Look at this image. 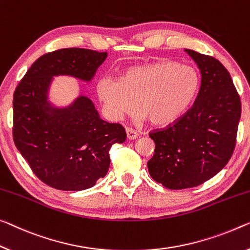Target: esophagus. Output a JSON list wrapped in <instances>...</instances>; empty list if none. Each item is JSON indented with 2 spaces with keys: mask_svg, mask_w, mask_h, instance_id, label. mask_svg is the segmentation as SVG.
Instances as JSON below:
<instances>
[{
  "mask_svg": "<svg viewBox=\"0 0 250 250\" xmlns=\"http://www.w3.org/2000/svg\"><path fill=\"white\" fill-rule=\"evenodd\" d=\"M126 135H127L128 140H135V138L138 136V133L133 128L126 127Z\"/></svg>",
  "mask_w": 250,
  "mask_h": 250,
  "instance_id": "obj_1",
  "label": "esophagus"
}]
</instances>
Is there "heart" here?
Returning <instances> with one entry per match:
<instances>
[{
    "mask_svg": "<svg viewBox=\"0 0 250 250\" xmlns=\"http://www.w3.org/2000/svg\"><path fill=\"white\" fill-rule=\"evenodd\" d=\"M199 89L197 71L172 60H159L128 68L121 79L103 76L96 91L104 114L121 120L138 107L142 118L152 124L168 125L189 109Z\"/></svg>",
    "mask_w": 250,
    "mask_h": 250,
    "instance_id": "1",
    "label": "heart"
}]
</instances>
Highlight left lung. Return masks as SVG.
I'll return each instance as SVG.
<instances>
[{
  "label": "left lung",
  "instance_id": "obj_1",
  "mask_svg": "<svg viewBox=\"0 0 250 250\" xmlns=\"http://www.w3.org/2000/svg\"><path fill=\"white\" fill-rule=\"evenodd\" d=\"M200 69L193 105L173 124L149 132L154 155L148 172L171 190L200 186L225 167L236 146L240 97L231 77L213 57L186 49Z\"/></svg>",
  "mask_w": 250,
  "mask_h": 250
}]
</instances>
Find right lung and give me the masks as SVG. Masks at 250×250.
<instances>
[{"label": "right lung", "mask_w": 250, "mask_h": 250, "mask_svg": "<svg viewBox=\"0 0 250 250\" xmlns=\"http://www.w3.org/2000/svg\"><path fill=\"white\" fill-rule=\"evenodd\" d=\"M107 52L63 48L41 56L15 88L13 140L33 173L63 191L89 189L109 168V149L126 140L125 128L99 117L93 102L80 96L67 108L47 101L52 76L93 78Z\"/></svg>", "instance_id": "right-lung-1"}]
</instances>
